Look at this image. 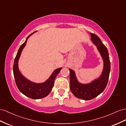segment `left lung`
I'll use <instances>...</instances> for the list:
<instances>
[{
  "mask_svg": "<svg viewBox=\"0 0 126 126\" xmlns=\"http://www.w3.org/2000/svg\"><path fill=\"white\" fill-rule=\"evenodd\" d=\"M90 34L91 40L97 47L104 61V68L101 76L89 84H81L77 81L74 71L69 69L71 91L76 97L85 100L94 98L104 91L108 84L111 68L108 49L97 35L92 33Z\"/></svg>",
  "mask_w": 126,
  "mask_h": 126,
  "instance_id": "8db88e82",
  "label": "left lung"
}]
</instances>
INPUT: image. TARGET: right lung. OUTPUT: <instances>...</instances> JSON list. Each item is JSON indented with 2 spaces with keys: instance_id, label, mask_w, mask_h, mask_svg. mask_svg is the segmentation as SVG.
Wrapping results in <instances>:
<instances>
[{
  "instance_id": "1",
  "label": "right lung",
  "mask_w": 126,
  "mask_h": 126,
  "mask_svg": "<svg viewBox=\"0 0 126 126\" xmlns=\"http://www.w3.org/2000/svg\"><path fill=\"white\" fill-rule=\"evenodd\" d=\"M34 32H33L29 35L27 38L26 40L23 44L21 45L19 48L14 60L13 73L16 84L19 91L22 94L32 99H40L47 96L50 93L54 86L55 79L62 68L56 69L47 81L41 83H36L31 82L21 75L18 68V59L20 57L22 50L26 45L28 39Z\"/></svg>"
}]
</instances>
